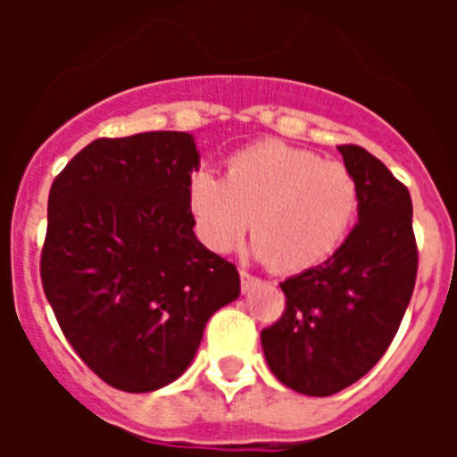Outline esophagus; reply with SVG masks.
I'll list each match as a JSON object with an SVG mask.
<instances>
[{"instance_id": "1", "label": "esophagus", "mask_w": 457, "mask_h": 457, "mask_svg": "<svg viewBox=\"0 0 457 457\" xmlns=\"http://www.w3.org/2000/svg\"><path fill=\"white\" fill-rule=\"evenodd\" d=\"M240 281H242V293H249V290L258 284V278L252 277L247 270H240Z\"/></svg>"}]
</instances>
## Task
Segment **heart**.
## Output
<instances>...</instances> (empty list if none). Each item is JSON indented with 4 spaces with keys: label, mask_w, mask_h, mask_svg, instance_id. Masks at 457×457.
<instances>
[{
    "label": "heart",
    "mask_w": 457,
    "mask_h": 457,
    "mask_svg": "<svg viewBox=\"0 0 457 457\" xmlns=\"http://www.w3.org/2000/svg\"><path fill=\"white\" fill-rule=\"evenodd\" d=\"M187 201L210 252H233L252 226L258 258L277 272H302L345 240L359 187L343 162L268 139L236 153L226 179L199 169L189 180Z\"/></svg>",
    "instance_id": "1"
}]
</instances>
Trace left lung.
I'll use <instances>...</instances> for the list:
<instances>
[{
    "mask_svg": "<svg viewBox=\"0 0 457 457\" xmlns=\"http://www.w3.org/2000/svg\"><path fill=\"white\" fill-rule=\"evenodd\" d=\"M359 187L357 224L318 268L286 278L281 320L261 332L278 382L306 395L354 385L386 353L417 281L405 185L361 146H338Z\"/></svg>",
    "mask_w": 457,
    "mask_h": 457,
    "instance_id": "1",
    "label": "left lung"
}]
</instances>
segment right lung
<instances>
[{"mask_svg": "<svg viewBox=\"0 0 457 457\" xmlns=\"http://www.w3.org/2000/svg\"><path fill=\"white\" fill-rule=\"evenodd\" d=\"M189 132L96 139L54 179L40 278L63 337L107 385L162 389L205 322L240 295L236 265L194 236Z\"/></svg>", "mask_w": 457, "mask_h": 457, "instance_id": "add662e5", "label": "right lung"}]
</instances>
